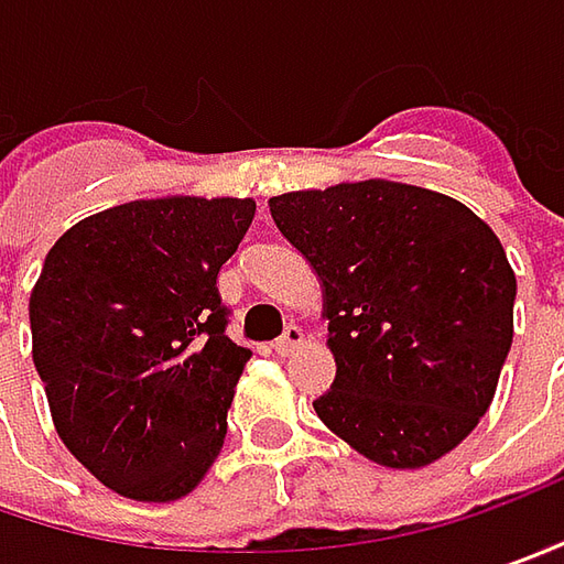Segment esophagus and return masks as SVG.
<instances>
[{
    "label": "esophagus",
    "instance_id": "esophagus-1",
    "mask_svg": "<svg viewBox=\"0 0 564 564\" xmlns=\"http://www.w3.org/2000/svg\"><path fill=\"white\" fill-rule=\"evenodd\" d=\"M303 344V330L296 328V325H286V330H283L281 337L274 340V354L278 356H290L296 347Z\"/></svg>",
    "mask_w": 564,
    "mask_h": 564
}]
</instances>
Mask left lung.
Masks as SVG:
<instances>
[{"mask_svg": "<svg viewBox=\"0 0 564 564\" xmlns=\"http://www.w3.org/2000/svg\"><path fill=\"white\" fill-rule=\"evenodd\" d=\"M325 286L337 376L315 413L381 467H426L492 404L518 281L474 210L420 185L366 180L268 202Z\"/></svg>", "mask_w": 564, "mask_h": 564, "instance_id": "1", "label": "left lung"}]
</instances>
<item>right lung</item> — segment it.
Here are the masks:
<instances>
[{"label": "right lung", "mask_w": 564, "mask_h": 564, "mask_svg": "<svg viewBox=\"0 0 564 564\" xmlns=\"http://www.w3.org/2000/svg\"><path fill=\"white\" fill-rule=\"evenodd\" d=\"M252 198H151L75 224L31 293L34 366L65 448L112 492L173 502L224 448L249 350L217 274Z\"/></svg>", "instance_id": "1"}]
</instances>
